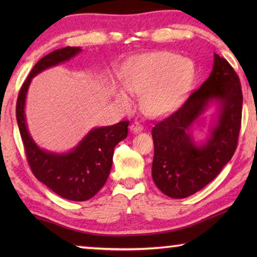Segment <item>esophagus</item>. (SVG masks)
Listing matches in <instances>:
<instances>
[{"mask_svg":"<svg viewBox=\"0 0 257 257\" xmlns=\"http://www.w3.org/2000/svg\"><path fill=\"white\" fill-rule=\"evenodd\" d=\"M143 129H144V127H143V125L141 123H138V122H135V123L130 125V132L134 133V134L141 133V132H143Z\"/></svg>","mask_w":257,"mask_h":257,"instance_id":"34e87169","label":"esophagus"}]
</instances>
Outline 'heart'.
Instances as JSON below:
<instances>
[{"label":"heart","mask_w":257,"mask_h":257,"mask_svg":"<svg viewBox=\"0 0 257 257\" xmlns=\"http://www.w3.org/2000/svg\"><path fill=\"white\" fill-rule=\"evenodd\" d=\"M194 75L193 62L171 52L133 56L123 68L124 87L115 90V99L121 106L129 108L133 99L127 89L134 94H144L142 106L147 115H167L185 101Z\"/></svg>","instance_id":"obj_1"}]
</instances>
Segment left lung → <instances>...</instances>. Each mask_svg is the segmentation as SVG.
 I'll return each mask as SVG.
<instances>
[{"label":"left lung","mask_w":257,"mask_h":257,"mask_svg":"<svg viewBox=\"0 0 257 257\" xmlns=\"http://www.w3.org/2000/svg\"><path fill=\"white\" fill-rule=\"evenodd\" d=\"M212 102L218 105L217 119L207 141L197 145L191 134L193 124ZM241 110L239 77L227 60L214 53L210 77L179 110L152 129L156 187L171 198H186L210 184L237 149Z\"/></svg>","instance_id":"left-lung-1"}]
</instances>
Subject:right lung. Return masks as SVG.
<instances>
[{"label":"right lung","instance_id":"right-lung-1","mask_svg":"<svg viewBox=\"0 0 257 257\" xmlns=\"http://www.w3.org/2000/svg\"><path fill=\"white\" fill-rule=\"evenodd\" d=\"M81 51L80 47L67 46L38 61L21 87L16 107L17 122L34 176L59 196L76 202L92 198L105 185L112 168L113 151L118 143L127 138L129 121L93 128L72 150L67 153H54L41 149L30 136L25 105L35 76L69 61Z\"/></svg>","mask_w":257,"mask_h":257}]
</instances>
